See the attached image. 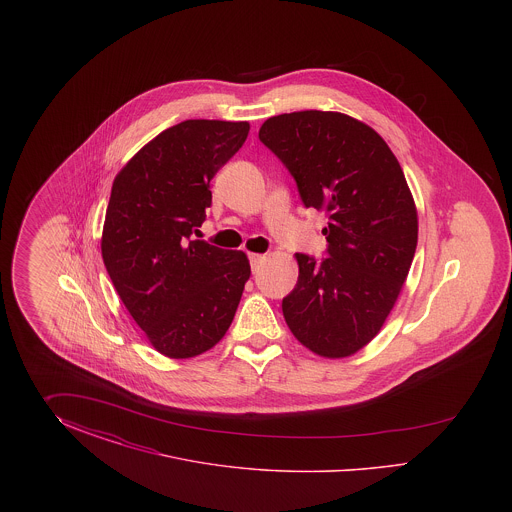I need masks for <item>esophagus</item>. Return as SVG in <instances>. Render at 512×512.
Wrapping results in <instances>:
<instances>
[{
	"mask_svg": "<svg viewBox=\"0 0 512 512\" xmlns=\"http://www.w3.org/2000/svg\"><path fill=\"white\" fill-rule=\"evenodd\" d=\"M265 255H259V253H249V263H251V268H253V272H257L259 267L265 263Z\"/></svg>",
	"mask_w": 512,
	"mask_h": 512,
	"instance_id": "obj_1",
	"label": "esophagus"
}]
</instances>
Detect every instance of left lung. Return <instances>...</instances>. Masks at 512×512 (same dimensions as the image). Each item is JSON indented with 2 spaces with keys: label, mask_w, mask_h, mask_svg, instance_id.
Returning a JSON list of instances; mask_svg holds the SVG:
<instances>
[{
  "label": "left lung",
  "mask_w": 512,
  "mask_h": 512,
  "mask_svg": "<svg viewBox=\"0 0 512 512\" xmlns=\"http://www.w3.org/2000/svg\"><path fill=\"white\" fill-rule=\"evenodd\" d=\"M259 140L290 171L303 205L328 215L326 259L295 253L284 318L313 353L349 357L380 332L413 263L418 219L405 174L376 130L343 113L270 117Z\"/></svg>",
  "instance_id": "8db88e82"
}]
</instances>
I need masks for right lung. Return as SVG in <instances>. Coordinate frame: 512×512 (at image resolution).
Wrapping results in <instances>:
<instances>
[{"label":"right lung","instance_id":"obj_1","mask_svg":"<svg viewBox=\"0 0 512 512\" xmlns=\"http://www.w3.org/2000/svg\"><path fill=\"white\" fill-rule=\"evenodd\" d=\"M249 122L174 124L117 174L101 236L124 307L165 357L190 359L230 328L251 268L244 251L194 240L209 182L244 146Z\"/></svg>","mask_w":512,"mask_h":512}]
</instances>
